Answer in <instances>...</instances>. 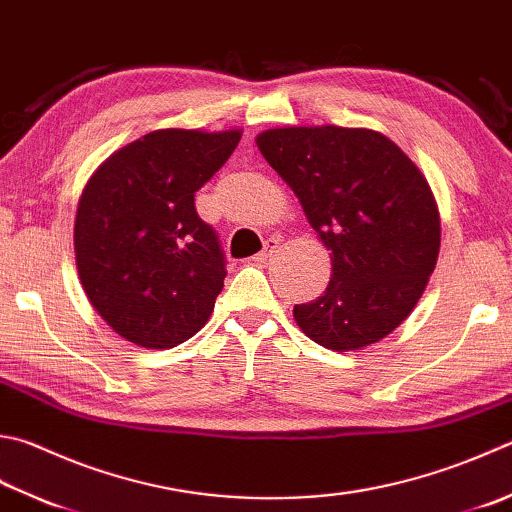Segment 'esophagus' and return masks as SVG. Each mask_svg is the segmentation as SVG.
Segmentation results:
<instances>
[{"instance_id": "obj_1", "label": "esophagus", "mask_w": 512, "mask_h": 512, "mask_svg": "<svg viewBox=\"0 0 512 512\" xmlns=\"http://www.w3.org/2000/svg\"><path fill=\"white\" fill-rule=\"evenodd\" d=\"M276 247H278V240H276V238H269V240H265L263 252L256 254L252 260H254V263H265V260L274 254V249H276Z\"/></svg>"}]
</instances>
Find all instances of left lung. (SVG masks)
<instances>
[{"mask_svg": "<svg viewBox=\"0 0 512 512\" xmlns=\"http://www.w3.org/2000/svg\"><path fill=\"white\" fill-rule=\"evenodd\" d=\"M256 144L332 249L330 285L294 305L298 327L336 352L383 339L406 321L437 265L441 227L423 173L370 129H269Z\"/></svg>", "mask_w": 512, "mask_h": 512, "instance_id": "obj_1", "label": "left lung"}]
</instances>
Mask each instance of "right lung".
Returning <instances> with one entry per match:
<instances>
[{
	"instance_id": "add662e5",
	"label": "right lung",
	"mask_w": 512,
	"mask_h": 512,
	"mask_svg": "<svg viewBox=\"0 0 512 512\" xmlns=\"http://www.w3.org/2000/svg\"><path fill=\"white\" fill-rule=\"evenodd\" d=\"M240 131L162 129L93 173L77 205L75 260L86 296L122 339L151 350L191 339L227 276L196 191L238 147Z\"/></svg>"
}]
</instances>
